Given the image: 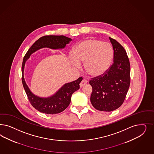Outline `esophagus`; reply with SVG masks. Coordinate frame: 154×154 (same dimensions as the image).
I'll return each instance as SVG.
<instances>
[{"label":"esophagus","instance_id":"obj_1","mask_svg":"<svg viewBox=\"0 0 154 154\" xmlns=\"http://www.w3.org/2000/svg\"><path fill=\"white\" fill-rule=\"evenodd\" d=\"M87 83V80H83L81 82V83H80V87H82L84 86Z\"/></svg>","mask_w":154,"mask_h":154}]
</instances>
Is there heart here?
I'll return each mask as SVG.
<instances>
[{"instance_id":"1","label":"heart","mask_w":154,"mask_h":154,"mask_svg":"<svg viewBox=\"0 0 154 154\" xmlns=\"http://www.w3.org/2000/svg\"><path fill=\"white\" fill-rule=\"evenodd\" d=\"M72 63L78 67L85 62V72L93 77H99L109 69L113 58V50L108 43L96 39L84 40L72 51Z\"/></svg>"}]
</instances>
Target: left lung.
Wrapping results in <instances>:
<instances>
[{"label":"left lung","mask_w":154,"mask_h":154,"mask_svg":"<svg viewBox=\"0 0 154 154\" xmlns=\"http://www.w3.org/2000/svg\"><path fill=\"white\" fill-rule=\"evenodd\" d=\"M113 46V63L104 74L89 80L92 87L91 103L95 109L111 112L124 101L130 84V65L124 47L109 37Z\"/></svg>","instance_id":"left-lung-1"}]
</instances>
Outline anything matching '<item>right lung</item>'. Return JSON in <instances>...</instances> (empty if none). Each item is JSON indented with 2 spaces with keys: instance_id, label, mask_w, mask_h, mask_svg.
Masks as SVG:
<instances>
[{
  "instance_id": "1",
  "label": "right lung",
  "mask_w": 154,
  "mask_h": 154,
  "mask_svg": "<svg viewBox=\"0 0 154 154\" xmlns=\"http://www.w3.org/2000/svg\"><path fill=\"white\" fill-rule=\"evenodd\" d=\"M72 39L65 35H45L37 40L30 48L24 57L22 64V83L31 105L41 113L54 114L60 113L66 109L71 102L72 94L80 88L79 84L83 78L66 83L53 96L48 98H40L33 94L25 83L24 78V68L26 60L33 53L41 48L48 47L53 49L64 48Z\"/></svg>"
}]
</instances>
